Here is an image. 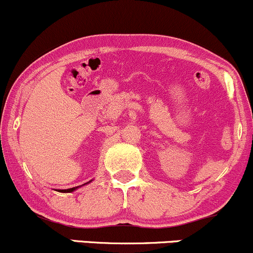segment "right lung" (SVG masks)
Wrapping results in <instances>:
<instances>
[{
	"label": "right lung",
	"mask_w": 253,
	"mask_h": 253,
	"mask_svg": "<svg viewBox=\"0 0 253 253\" xmlns=\"http://www.w3.org/2000/svg\"><path fill=\"white\" fill-rule=\"evenodd\" d=\"M90 182H91V181H90ZM85 184H86V183H85ZM78 188H80V187H74V188H70V189H58V191H59V193H72V191H75L76 189H78Z\"/></svg>",
	"instance_id": "right-lung-1"
}]
</instances>
